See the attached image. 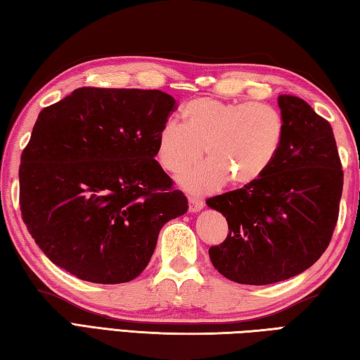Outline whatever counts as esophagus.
Masks as SVG:
<instances>
[{
	"mask_svg": "<svg viewBox=\"0 0 360 360\" xmlns=\"http://www.w3.org/2000/svg\"><path fill=\"white\" fill-rule=\"evenodd\" d=\"M188 202H189V212L191 213H198V212H200V210L203 208V205H205V203H203V200L202 199H199V198H188Z\"/></svg>",
	"mask_w": 360,
	"mask_h": 360,
	"instance_id": "1",
	"label": "esophagus"
}]
</instances>
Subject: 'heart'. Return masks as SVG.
Instances as JSON below:
<instances>
[{
  "label": "heart",
  "mask_w": 360,
  "mask_h": 360,
  "mask_svg": "<svg viewBox=\"0 0 360 360\" xmlns=\"http://www.w3.org/2000/svg\"><path fill=\"white\" fill-rule=\"evenodd\" d=\"M181 124L169 120L157 141V160L165 171L181 174L200 158L180 185L193 193H210L230 180L250 185L266 172L283 139V119L262 101H224L199 97L181 108Z\"/></svg>",
  "instance_id": "b5f03b06"
}]
</instances>
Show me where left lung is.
<instances>
[{"label": "left lung", "mask_w": 360, "mask_h": 360, "mask_svg": "<svg viewBox=\"0 0 360 360\" xmlns=\"http://www.w3.org/2000/svg\"><path fill=\"white\" fill-rule=\"evenodd\" d=\"M283 139L259 180L214 195L207 205L229 224L208 250L219 273L236 283L268 285L301 274L328 249L343 189L332 127L302 98L279 96Z\"/></svg>", "instance_id": "obj_1"}]
</instances>
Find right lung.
<instances>
[{"mask_svg": "<svg viewBox=\"0 0 360 360\" xmlns=\"http://www.w3.org/2000/svg\"><path fill=\"white\" fill-rule=\"evenodd\" d=\"M175 108L161 91L79 87L40 111L22 153L20 210L54 264L94 283L146 269L161 227L188 210L155 160Z\"/></svg>", "mask_w": 360, "mask_h": 360, "instance_id": "right-lung-1", "label": "right lung"}]
</instances>
